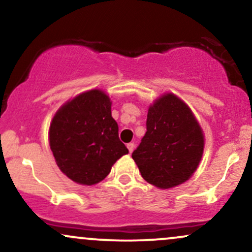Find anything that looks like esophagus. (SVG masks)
<instances>
[{"instance_id":"esophagus-1","label":"esophagus","mask_w":252,"mask_h":252,"mask_svg":"<svg viewBox=\"0 0 252 252\" xmlns=\"http://www.w3.org/2000/svg\"><path fill=\"white\" fill-rule=\"evenodd\" d=\"M126 147H128V149H129V153H132V152H134V148H135V144H134V143H131V142H130V143L126 144Z\"/></svg>"}]
</instances>
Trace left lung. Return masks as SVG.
I'll list each match as a JSON object with an SVG mask.
<instances>
[{
    "instance_id": "left-lung-1",
    "label": "left lung",
    "mask_w": 252,
    "mask_h": 252,
    "mask_svg": "<svg viewBox=\"0 0 252 252\" xmlns=\"http://www.w3.org/2000/svg\"><path fill=\"white\" fill-rule=\"evenodd\" d=\"M147 131L132 153L142 178L167 189L187 181L204 153V134L190 109L166 94L149 106Z\"/></svg>"
}]
</instances>
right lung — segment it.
I'll use <instances>...</instances> for the list:
<instances>
[{"mask_svg":"<svg viewBox=\"0 0 252 252\" xmlns=\"http://www.w3.org/2000/svg\"><path fill=\"white\" fill-rule=\"evenodd\" d=\"M50 146L60 170L80 185L105 179L129 150L118 137L111 102L100 90L74 97L57 111L50 126Z\"/></svg>","mask_w":252,"mask_h":252,"instance_id":"1","label":"right lung"}]
</instances>
